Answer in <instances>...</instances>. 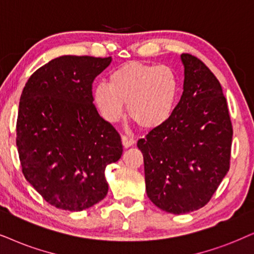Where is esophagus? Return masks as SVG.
<instances>
[{"label":"esophagus","instance_id":"esophagus-1","mask_svg":"<svg viewBox=\"0 0 254 254\" xmlns=\"http://www.w3.org/2000/svg\"><path fill=\"white\" fill-rule=\"evenodd\" d=\"M122 143H123L124 147H130L134 144V139L132 137H127L123 134V136H122Z\"/></svg>","mask_w":254,"mask_h":254}]
</instances>
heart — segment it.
Segmentation results:
<instances>
[{
	"instance_id": "1",
	"label": "heart",
	"mask_w": 254,
	"mask_h": 254,
	"mask_svg": "<svg viewBox=\"0 0 254 254\" xmlns=\"http://www.w3.org/2000/svg\"><path fill=\"white\" fill-rule=\"evenodd\" d=\"M178 94L177 77L171 68L140 62L122 64L109 75V85L99 83L94 102L108 122L129 117L142 129H155L169 120Z\"/></svg>"
}]
</instances>
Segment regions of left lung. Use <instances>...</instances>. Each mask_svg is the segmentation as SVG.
I'll return each instance as SVG.
<instances>
[{
  "mask_svg": "<svg viewBox=\"0 0 254 254\" xmlns=\"http://www.w3.org/2000/svg\"><path fill=\"white\" fill-rule=\"evenodd\" d=\"M184 91L164 124L137 146L144 157L146 193L165 212L206 205L230 169L233 129L217 77L204 62L182 54Z\"/></svg>",
  "mask_w": 254,
  "mask_h": 254,
  "instance_id": "obj_1",
  "label": "left lung"
}]
</instances>
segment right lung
<instances>
[{
	"label": "right lung",
	"mask_w": 254,
	"mask_h": 254,
	"mask_svg": "<svg viewBox=\"0 0 254 254\" xmlns=\"http://www.w3.org/2000/svg\"><path fill=\"white\" fill-rule=\"evenodd\" d=\"M111 57L61 56L22 91L16 145L27 181L57 208L82 211L108 193L104 171L123 152L120 133L98 115L92 83Z\"/></svg>",
	"instance_id": "right-lung-1"
}]
</instances>
